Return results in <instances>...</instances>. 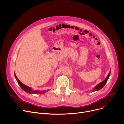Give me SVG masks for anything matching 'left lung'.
<instances>
[{"label": "left lung", "instance_id": "1", "mask_svg": "<svg viewBox=\"0 0 124 124\" xmlns=\"http://www.w3.org/2000/svg\"><path fill=\"white\" fill-rule=\"evenodd\" d=\"M110 73H111V69H110V72H109L108 75V76L107 77V78H105V79L103 81L101 82V83H100L99 84H98L97 85H96V86L93 88V92H95V91H98V90L101 89L102 88H103V87L104 86V85H105L106 83L107 82L108 79L109 78V76H110Z\"/></svg>", "mask_w": 124, "mask_h": 124}]
</instances>
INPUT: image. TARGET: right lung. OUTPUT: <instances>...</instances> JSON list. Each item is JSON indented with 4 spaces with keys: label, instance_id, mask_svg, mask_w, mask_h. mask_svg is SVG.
I'll return each instance as SVG.
<instances>
[{
    "label": "right lung",
    "instance_id": "obj_1",
    "mask_svg": "<svg viewBox=\"0 0 124 124\" xmlns=\"http://www.w3.org/2000/svg\"><path fill=\"white\" fill-rule=\"evenodd\" d=\"M14 75H15V77L17 82V83H18L19 85L20 86V87H21L22 89L24 90L25 92L28 93H29V94H44L47 91H49V90H47L46 91H37V90H33L31 88H30V87H28L25 85H24V84H23L18 78H17V77L16 76V74L14 73Z\"/></svg>",
    "mask_w": 124,
    "mask_h": 124
}]
</instances>
